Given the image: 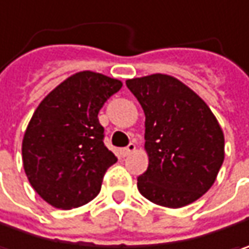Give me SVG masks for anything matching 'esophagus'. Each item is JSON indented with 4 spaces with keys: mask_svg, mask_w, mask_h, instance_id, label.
Here are the masks:
<instances>
[{
    "mask_svg": "<svg viewBox=\"0 0 249 249\" xmlns=\"http://www.w3.org/2000/svg\"><path fill=\"white\" fill-rule=\"evenodd\" d=\"M136 145L135 143H129V145L124 147L123 150H121V153H123V156H128V155H131L132 152H135Z\"/></svg>",
    "mask_w": 249,
    "mask_h": 249,
    "instance_id": "34e87169",
    "label": "esophagus"
}]
</instances>
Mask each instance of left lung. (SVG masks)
Segmentation results:
<instances>
[{
  "label": "left lung",
  "mask_w": 249,
  "mask_h": 249,
  "mask_svg": "<svg viewBox=\"0 0 249 249\" xmlns=\"http://www.w3.org/2000/svg\"><path fill=\"white\" fill-rule=\"evenodd\" d=\"M145 113L149 166L138 177L139 192L166 208H182L213 185L224 160V135L196 93L163 73L128 79Z\"/></svg>",
  "instance_id": "obj_1"
}]
</instances>
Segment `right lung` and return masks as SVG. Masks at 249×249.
Masks as SVG:
<instances>
[{"label": "right lung", "mask_w": 249, "mask_h": 249, "mask_svg": "<svg viewBox=\"0 0 249 249\" xmlns=\"http://www.w3.org/2000/svg\"><path fill=\"white\" fill-rule=\"evenodd\" d=\"M121 86L118 79L82 71L51 90L33 113L22 142L23 168L51 206L78 208L100 192L117 157L104 145L97 114Z\"/></svg>", "instance_id": "1"}]
</instances>
